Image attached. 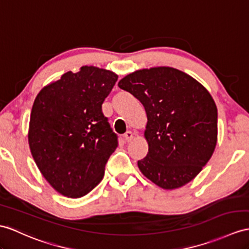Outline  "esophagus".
<instances>
[{"mask_svg": "<svg viewBox=\"0 0 249 249\" xmlns=\"http://www.w3.org/2000/svg\"><path fill=\"white\" fill-rule=\"evenodd\" d=\"M124 138L125 142H131L133 139V133L131 131H126L124 134Z\"/></svg>", "mask_w": 249, "mask_h": 249, "instance_id": "1", "label": "esophagus"}]
</instances>
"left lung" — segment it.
<instances>
[{
    "instance_id": "8db88e82",
    "label": "left lung",
    "mask_w": 249,
    "mask_h": 249,
    "mask_svg": "<svg viewBox=\"0 0 249 249\" xmlns=\"http://www.w3.org/2000/svg\"><path fill=\"white\" fill-rule=\"evenodd\" d=\"M142 102L148 124V154L137 161L145 178L163 189L189 183L213 153L217 108L196 79L173 68L136 71L118 82Z\"/></svg>"
}]
</instances>
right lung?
I'll return each mask as SVG.
<instances>
[{"mask_svg":"<svg viewBox=\"0 0 249 249\" xmlns=\"http://www.w3.org/2000/svg\"><path fill=\"white\" fill-rule=\"evenodd\" d=\"M117 79L113 71L82 66L36 97L29 148L42 175L62 196L81 197L104 178L118 136L102 113V104Z\"/></svg>","mask_w":249,"mask_h":249,"instance_id":"add662e5","label":"right lung"}]
</instances>
